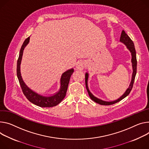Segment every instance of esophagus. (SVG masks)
I'll use <instances>...</instances> for the list:
<instances>
[{
  "label": "esophagus",
  "mask_w": 149,
  "mask_h": 149,
  "mask_svg": "<svg viewBox=\"0 0 149 149\" xmlns=\"http://www.w3.org/2000/svg\"><path fill=\"white\" fill-rule=\"evenodd\" d=\"M76 69L79 71L83 70L85 67V63L83 61H79L76 64Z\"/></svg>",
  "instance_id": "esophagus-1"
}]
</instances>
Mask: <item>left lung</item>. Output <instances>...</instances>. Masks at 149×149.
<instances>
[{
    "label": "left lung",
    "instance_id": "1",
    "mask_svg": "<svg viewBox=\"0 0 149 149\" xmlns=\"http://www.w3.org/2000/svg\"><path fill=\"white\" fill-rule=\"evenodd\" d=\"M120 42L124 44L126 46L128 50L130 52L131 54V63H132V77H131V83L130 84V86L126 90L125 92L118 99L113 100V101H111V102H108V101H104L103 100L100 99H99L96 97L94 96L93 94L90 91L88 87V73L86 72L85 75V81H86V87L87 90V92L88 93V95L91 99L93 100L94 102H95L97 103H99V104L101 105H111L115 104L116 103L119 102L121 100H123L125 97H126L128 94H130L131 90H132L133 84L134 82V79L135 77H136V75L137 73V58H136V49H135L134 45L133 42L131 40V39L130 38V37L125 33V31H123L121 33L120 40H119Z\"/></svg>",
    "mask_w": 149,
    "mask_h": 149
}]
</instances>
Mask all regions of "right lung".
Instances as JSON below:
<instances>
[{"label": "right lung", "mask_w": 149, "mask_h": 149, "mask_svg": "<svg viewBox=\"0 0 149 149\" xmlns=\"http://www.w3.org/2000/svg\"><path fill=\"white\" fill-rule=\"evenodd\" d=\"M29 42L30 37H29L27 38H26L24 42L23 43L19 52V58L17 61V77L23 93L25 96L26 97V99H27L30 102L37 106L42 107H50L55 106L58 105L59 103H60L66 96V93L68 89V87L71 76L74 72V69L71 68L70 70H67L62 74L60 81V89L57 93L53 94V95H50L49 96H45L34 91L31 88H30L24 83L21 76L20 70L21 63L23 55V51L26 46L29 44Z\"/></svg>", "instance_id": "1"}]
</instances>
